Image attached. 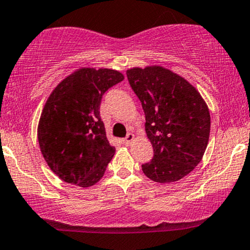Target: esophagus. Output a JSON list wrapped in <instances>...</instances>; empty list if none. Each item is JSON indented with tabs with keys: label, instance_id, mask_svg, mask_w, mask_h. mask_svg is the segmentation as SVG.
<instances>
[{
	"label": "esophagus",
	"instance_id": "obj_1",
	"mask_svg": "<svg viewBox=\"0 0 250 250\" xmlns=\"http://www.w3.org/2000/svg\"><path fill=\"white\" fill-rule=\"evenodd\" d=\"M134 140V134L133 133H127V136H126V138L124 139V144L125 145H131L133 143Z\"/></svg>",
	"mask_w": 250,
	"mask_h": 250
}]
</instances>
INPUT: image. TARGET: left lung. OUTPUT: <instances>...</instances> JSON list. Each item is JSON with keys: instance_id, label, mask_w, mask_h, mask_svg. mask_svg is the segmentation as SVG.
<instances>
[{"instance_id": "left-lung-1", "label": "left lung", "mask_w": 250, "mask_h": 250, "mask_svg": "<svg viewBox=\"0 0 250 250\" xmlns=\"http://www.w3.org/2000/svg\"><path fill=\"white\" fill-rule=\"evenodd\" d=\"M145 113V131L153 158L142 165L156 183L186 177L206 152L210 134L207 103L189 81L158 64L126 71Z\"/></svg>"}]
</instances>
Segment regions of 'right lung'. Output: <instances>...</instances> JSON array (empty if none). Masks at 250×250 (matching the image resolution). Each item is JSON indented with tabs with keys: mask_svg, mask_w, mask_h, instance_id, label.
Wrapping results in <instances>:
<instances>
[{
	"mask_svg": "<svg viewBox=\"0 0 250 250\" xmlns=\"http://www.w3.org/2000/svg\"><path fill=\"white\" fill-rule=\"evenodd\" d=\"M124 80L111 68L79 67L52 91L42 108L38 140L44 161L63 182L89 188L116 153L100 118L104 93Z\"/></svg>",
	"mask_w": 250,
	"mask_h": 250,
	"instance_id": "1",
	"label": "right lung"
}]
</instances>
